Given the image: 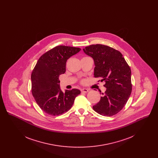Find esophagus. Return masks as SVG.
I'll list each match as a JSON object with an SVG mask.
<instances>
[{
	"instance_id": "esophagus-1",
	"label": "esophagus",
	"mask_w": 158,
	"mask_h": 158,
	"mask_svg": "<svg viewBox=\"0 0 158 158\" xmlns=\"http://www.w3.org/2000/svg\"><path fill=\"white\" fill-rule=\"evenodd\" d=\"M81 92L82 93H87L89 92V89H86V88H83L81 89Z\"/></svg>"
}]
</instances>
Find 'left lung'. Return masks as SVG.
Here are the masks:
<instances>
[{
  "label": "left lung",
  "mask_w": 158,
  "mask_h": 158,
  "mask_svg": "<svg viewBox=\"0 0 158 158\" xmlns=\"http://www.w3.org/2000/svg\"><path fill=\"white\" fill-rule=\"evenodd\" d=\"M83 50L94 59V77L104 81L106 88L99 102L93 106L94 110L107 117L117 114L131 93L130 68L120 52L107 45H90Z\"/></svg>",
  "instance_id": "8db88e82"
}]
</instances>
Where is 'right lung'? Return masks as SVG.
<instances>
[{
  "label": "right lung",
  "instance_id": "1",
  "mask_svg": "<svg viewBox=\"0 0 158 158\" xmlns=\"http://www.w3.org/2000/svg\"><path fill=\"white\" fill-rule=\"evenodd\" d=\"M81 50L80 48L59 45L43 54L38 60L31 74L32 94L46 114L55 116L67 112L81 94L77 89L63 92L59 79V76L66 72L68 59Z\"/></svg>",
  "mask_w": 158,
  "mask_h": 158
}]
</instances>
